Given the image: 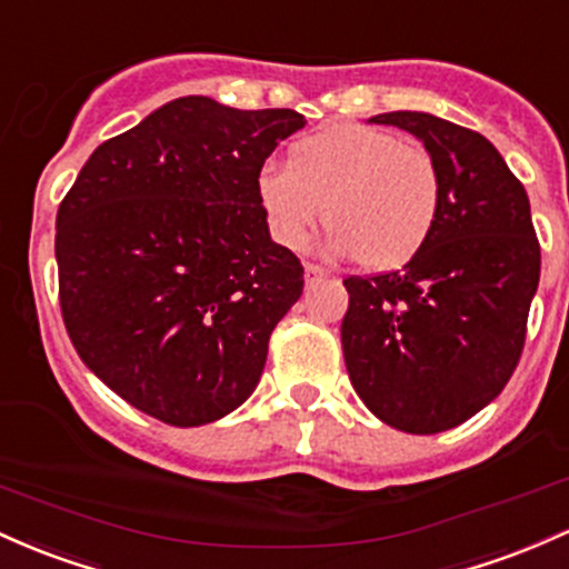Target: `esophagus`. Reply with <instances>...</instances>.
<instances>
[{
    "label": "esophagus",
    "instance_id": "obj_1",
    "mask_svg": "<svg viewBox=\"0 0 569 569\" xmlns=\"http://www.w3.org/2000/svg\"><path fill=\"white\" fill-rule=\"evenodd\" d=\"M303 268H306V284H315V282H319V279H325V277H328V271H325L322 266L306 263Z\"/></svg>",
    "mask_w": 569,
    "mask_h": 569
}]
</instances>
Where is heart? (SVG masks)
I'll return each mask as SVG.
<instances>
[{
  "label": "heart",
  "mask_w": 569,
  "mask_h": 569,
  "mask_svg": "<svg viewBox=\"0 0 569 569\" xmlns=\"http://www.w3.org/2000/svg\"><path fill=\"white\" fill-rule=\"evenodd\" d=\"M254 190L279 247L301 250L325 214L328 250L368 271L417 258L443 209V177L425 147L357 123L303 137L290 163L266 161Z\"/></svg>",
  "instance_id": "1"
}]
</instances>
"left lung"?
<instances>
[{
	"instance_id": "8db88e82",
	"label": "left lung",
	"mask_w": 569,
	"mask_h": 569,
	"mask_svg": "<svg viewBox=\"0 0 569 569\" xmlns=\"http://www.w3.org/2000/svg\"><path fill=\"white\" fill-rule=\"evenodd\" d=\"M370 123L422 139L443 177V209L403 268L343 279V360L370 413L432 436L468 422L513 376L540 282V244L525 184L487 137L408 110Z\"/></svg>"
}]
</instances>
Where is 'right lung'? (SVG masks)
<instances>
[{
	"label": "right lung",
	"instance_id": "right-lung-1",
	"mask_svg": "<svg viewBox=\"0 0 569 569\" xmlns=\"http://www.w3.org/2000/svg\"><path fill=\"white\" fill-rule=\"evenodd\" d=\"M296 110L182 96L107 139L56 217L59 301L80 360L147 417L199 427L239 408L303 292L271 241L260 166Z\"/></svg>",
	"mask_w": 569,
	"mask_h": 569
}]
</instances>
